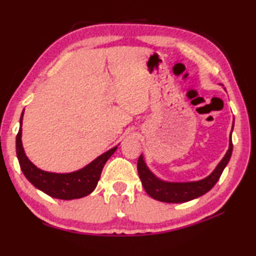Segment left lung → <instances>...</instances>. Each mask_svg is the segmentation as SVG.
Segmentation results:
<instances>
[{
	"label": "left lung",
	"mask_w": 256,
	"mask_h": 256,
	"mask_svg": "<svg viewBox=\"0 0 256 256\" xmlns=\"http://www.w3.org/2000/svg\"><path fill=\"white\" fill-rule=\"evenodd\" d=\"M233 125H234V120H233ZM232 150V136H230L228 150L224 158H222L220 162L217 164V167L214 169V172L210 175L198 180V181L170 182L161 180L147 167L142 154L138 159V174L140 180H142L144 189L152 198L164 202V203H186V202L198 198V197L203 196L204 194L210 192L214 188V186L217 183L219 178H220L222 170H224L230 159H231Z\"/></svg>",
	"instance_id": "obj_1"
}]
</instances>
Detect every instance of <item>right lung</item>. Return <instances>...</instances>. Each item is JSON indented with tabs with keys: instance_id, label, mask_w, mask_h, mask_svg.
I'll use <instances>...</instances> for the list:
<instances>
[{
	"instance_id": "obj_1",
	"label": "right lung",
	"mask_w": 256,
	"mask_h": 256,
	"mask_svg": "<svg viewBox=\"0 0 256 256\" xmlns=\"http://www.w3.org/2000/svg\"><path fill=\"white\" fill-rule=\"evenodd\" d=\"M24 110L20 120V131L16 136V153L18 158L22 172L31 184L45 192L46 195L58 200H78L88 196L95 190L100 181V172L109 158L116 152L118 145L100 154L90 164L84 168L70 172H52L38 168L32 164L25 154L22 144V122H23Z\"/></svg>"
}]
</instances>
